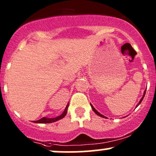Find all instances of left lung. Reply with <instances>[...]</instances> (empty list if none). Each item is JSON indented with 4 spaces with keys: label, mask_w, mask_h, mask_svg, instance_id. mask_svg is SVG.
<instances>
[{
    "label": "left lung",
    "mask_w": 156,
    "mask_h": 156,
    "mask_svg": "<svg viewBox=\"0 0 156 156\" xmlns=\"http://www.w3.org/2000/svg\"><path fill=\"white\" fill-rule=\"evenodd\" d=\"M145 93H146V90H145V91H144V95H143V97H142V98H141V100H140V101H139V104H138V105H139V104H141V102L142 101V100H143L144 97V95H145ZM138 105H137V107H138ZM91 107H92V110H93V111H94V112H95V113H96V114L98 115L101 116V117H102V118H105V119H107V117H104V116L103 115H101V113H99V112H98V111L96 110V109H95V108H94V107H92V104H91Z\"/></svg>",
    "instance_id": "8db88e82"
}]
</instances>
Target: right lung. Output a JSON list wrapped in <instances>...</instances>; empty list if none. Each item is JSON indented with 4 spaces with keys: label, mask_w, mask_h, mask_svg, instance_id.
<instances>
[{
    "label": "right lung",
    "mask_w": 156,
    "mask_h": 156,
    "mask_svg": "<svg viewBox=\"0 0 156 156\" xmlns=\"http://www.w3.org/2000/svg\"><path fill=\"white\" fill-rule=\"evenodd\" d=\"M68 107H69V104H67V106L65 108L64 111L63 112V113L61 115L58 116V117L54 118V119H47V118H42L40 120H37V121H34L35 123H41V124H49V123H52V122H55V121H58V120L63 119L65 115H66V112H67V109Z\"/></svg>",
    "instance_id": "right-lung-1"
}]
</instances>
